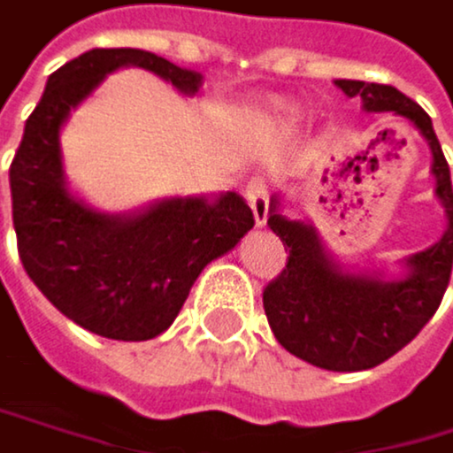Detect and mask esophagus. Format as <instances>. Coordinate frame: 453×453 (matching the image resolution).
Segmentation results:
<instances>
[{
	"mask_svg": "<svg viewBox=\"0 0 453 453\" xmlns=\"http://www.w3.org/2000/svg\"><path fill=\"white\" fill-rule=\"evenodd\" d=\"M247 201L255 217L257 228H264L266 219H269V187L264 181H250L247 184Z\"/></svg>",
	"mask_w": 453,
	"mask_h": 453,
	"instance_id": "1",
	"label": "esophagus"
}]
</instances>
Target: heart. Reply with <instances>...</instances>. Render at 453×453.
<instances>
[{"label": "heart", "mask_w": 453, "mask_h": 453, "mask_svg": "<svg viewBox=\"0 0 453 453\" xmlns=\"http://www.w3.org/2000/svg\"><path fill=\"white\" fill-rule=\"evenodd\" d=\"M266 113L274 119V121H280V125H296L299 121V105L296 103H290V100H272L269 103V108H266Z\"/></svg>", "instance_id": "1"}]
</instances>
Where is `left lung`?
<instances>
[{"instance_id": "1", "label": "left lung", "mask_w": 453, "mask_h": 453, "mask_svg": "<svg viewBox=\"0 0 453 453\" xmlns=\"http://www.w3.org/2000/svg\"><path fill=\"white\" fill-rule=\"evenodd\" d=\"M334 83L348 97H361L367 113H394L421 133L432 151L434 196L446 211L443 236L399 260V277H386L380 269L358 272L340 264L310 219H290L282 214V198H272L269 228L290 252L282 274L264 290L277 342L320 370L361 372L403 350L438 312L453 266V189L441 141L421 105L386 83Z\"/></svg>"}]
</instances>
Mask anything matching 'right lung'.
<instances>
[{
  "label": "right lung",
  "mask_w": 453,
  "mask_h": 453,
  "mask_svg": "<svg viewBox=\"0 0 453 453\" xmlns=\"http://www.w3.org/2000/svg\"><path fill=\"white\" fill-rule=\"evenodd\" d=\"M143 67L193 97L201 75L141 48H92L48 75L10 165L19 255L40 293L86 332L143 342L176 320L189 288L231 252L255 219L239 193L163 198L108 214L78 198L65 176L62 127L105 75Z\"/></svg>",
  "instance_id": "right-lung-1"
}]
</instances>
